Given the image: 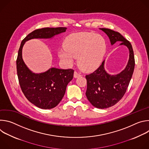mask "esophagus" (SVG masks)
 <instances>
[{
	"label": "esophagus",
	"instance_id": "obj_1",
	"mask_svg": "<svg viewBox=\"0 0 149 149\" xmlns=\"http://www.w3.org/2000/svg\"><path fill=\"white\" fill-rule=\"evenodd\" d=\"M81 76V75L78 73V72H77V71H75L74 72V78H78V77H80Z\"/></svg>",
	"mask_w": 149,
	"mask_h": 149
}]
</instances>
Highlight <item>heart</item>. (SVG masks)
<instances>
[{"label":"heart","instance_id":"1","mask_svg":"<svg viewBox=\"0 0 149 149\" xmlns=\"http://www.w3.org/2000/svg\"><path fill=\"white\" fill-rule=\"evenodd\" d=\"M65 49L58 52L59 58L71 64L75 58L84 71H91L97 68L103 59L107 49L105 39L96 33L82 32L72 33L65 39Z\"/></svg>","mask_w":149,"mask_h":149}]
</instances>
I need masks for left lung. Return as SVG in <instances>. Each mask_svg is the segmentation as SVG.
Returning <instances> with one entry per match:
<instances>
[{"label":"left lung","mask_w":149,"mask_h":149,"mask_svg":"<svg viewBox=\"0 0 149 149\" xmlns=\"http://www.w3.org/2000/svg\"><path fill=\"white\" fill-rule=\"evenodd\" d=\"M99 29L107 35L111 45L116 42H121L120 46H125L129 51L128 62L120 72L117 74L108 73L105 69L104 59L96 71L86 76L87 99L94 107L104 109L115 105L124 95L134 72L135 61L131 44L119 32L106 28Z\"/></svg>","instance_id":"obj_1"}]
</instances>
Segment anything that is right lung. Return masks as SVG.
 I'll list each match as a JSON object with an SVG mask.
<instances>
[{
	"label": "right lung",
	"mask_w": 149,
	"mask_h": 149,
	"mask_svg": "<svg viewBox=\"0 0 149 149\" xmlns=\"http://www.w3.org/2000/svg\"><path fill=\"white\" fill-rule=\"evenodd\" d=\"M67 28H45L28 34L21 42L16 60L17 74L21 89L32 104L42 109H51L60 102L68 84L72 79L74 70L51 68L44 72H33L25 64L22 49L32 39H52L66 32Z\"/></svg>",
	"instance_id": "add662e5"
}]
</instances>
